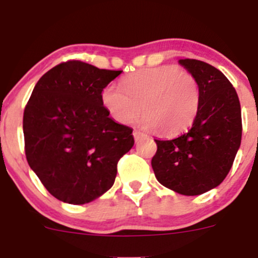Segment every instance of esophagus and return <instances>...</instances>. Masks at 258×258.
Returning a JSON list of instances; mask_svg holds the SVG:
<instances>
[{"label": "esophagus", "instance_id": "obj_1", "mask_svg": "<svg viewBox=\"0 0 258 258\" xmlns=\"http://www.w3.org/2000/svg\"><path fill=\"white\" fill-rule=\"evenodd\" d=\"M134 137H135V140H136V141H139V140H141L142 137H146V135L144 134V132L137 131V130H135V131H134Z\"/></svg>", "mask_w": 258, "mask_h": 258}]
</instances>
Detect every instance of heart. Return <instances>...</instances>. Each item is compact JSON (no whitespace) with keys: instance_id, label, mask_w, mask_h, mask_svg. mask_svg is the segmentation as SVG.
Returning <instances> with one entry per match:
<instances>
[{"instance_id":"obj_1","label":"heart","mask_w":258,"mask_h":258,"mask_svg":"<svg viewBox=\"0 0 258 258\" xmlns=\"http://www.w3.org/2000/svg\"><path fill=\"white\" fill-rule=\"evenodd\" d=\"M102 103L119 123H130L144 111L142 126L173 136L188 128L201 102L199 81L176 66H160L132 72L122 80V88L108 85Z\"/></svg>"}]
</instances>
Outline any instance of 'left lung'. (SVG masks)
<instances>
[{
    "mask_svg": "<svg viewBox=\"0 0 258 258\" xmlns=\"http://www.w3.org/2000/svg\"><path fill=\"white\" fill-rule=\"evenodd\" d=\"M178 62L199 81V112L186 134L155 140L157 151L151 165L161 184L179 195L197 196L217 187L232 167L241 145V105L220 70L199 59Z\"/></svg>",
    "mask_w": 258,
    "mask_h": 258,
    "instance_id": "obj_1",
    "label": "left lung"
}]
</instances>
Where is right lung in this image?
Segmentation results:
<instances>
[{
	"label": "right lung",
	"instance_id": "add662e5",
	"mask_svg": "<svg viewBox=\"0 0 258 258\" xmlns=\"http://www.w3.org/2000/svg\"><path fill=\"white\" fill-rule=\"evenodd\" d=\"M121 72L72 59L33 88L23 112L26 158L59 201L88 204L108 191L119 158L135 144L131 127L114 122L101 97Z\"/></svg>",
	"mask_w": 258,
	"mask_h": 258
}]
</instances>
